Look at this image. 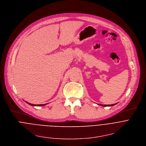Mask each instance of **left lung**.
<instances>
[{
  "label": "left lung",
  "instance_id": "8db88e82",
  "mask_svg": "<svg viewBox=\"0 0 146 146\" xmlns=\"http://www.w3.org/2000/svg\"><path fill=\"white\" fill-rule=\"evenodd\" d=\"M115 104H111V105H103V104H99V105H100V106H104V107H107V106H113Z\"/></svg>",
  "mask_w": 146,
  "mask_h": 146
}]
</instances>
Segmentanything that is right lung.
<instances>
[{
    "label": "right lung",
    "instance_id": "1",
    "mask_svg": "<svg viewBox=\"0 0 146 146\" xmlns=\"http://www.w3.org/2000/svg\"><path fill=\"white\" fill-rule=\"evenodd\" d=\"M27 103H28V104H29V105H31V106H44V105H46V104H37V105H36V104H31V103H28V102H25Z\"/></svg>",
    "mask_w": 146,
    "mask_h": 146
}]
</instances>
